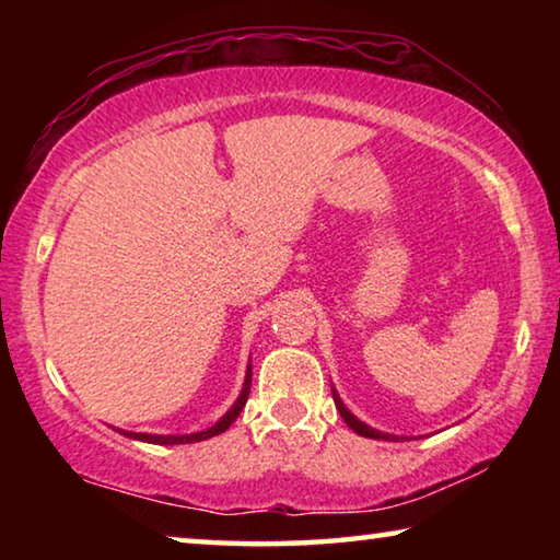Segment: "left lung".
Wrapping results in <instances>:
<instances>
[{"instance_id":"1","label":"left lung","mask_w":560,"mask_h":560,"mask_svg":"<svg viewBox=\"0 0 560 560\" xmlns=\"http://www.w3.org/2000/svg\"><path fill=\"white\" fill-rule=\"evenodd\" d=\"M334 402H336V407H338V412H340V417H343L346 420V424L353 432H358L360 438H371V440H397L395 434H385V432H377V430H373V428H368V424H363L360 420H355L353 415L348 412V407L340 402V397L336 395V390H334Z\"/></svg>"}]
</instances>
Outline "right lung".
<instances>
[{"mask_svg": "<svg viewBox=\"0 0 560 560\" xmlns=\"http://www.w3.org/2000/svg\"><path fill=\"white\" fill-rule=\"evenodd\" d=\"M249 387H252V368H249V371H246V381H244V387H242L240 400H236V402L232 405V410L226 412L220 422L212 424V428H210V430H205V432L179 434V438H175V434H143V432H122V434H128V438H132V440H140V442H150V444H189V442H202V440H210V438H214V434L224 432V430L230 428V424L236 420V417H240L242 407L246 405V397H249Z\"/></svg>", "mask_w": 560, "mask_h": 560, "instance_id": "right-lung-1", "label": "right lung"}]
</instances>
